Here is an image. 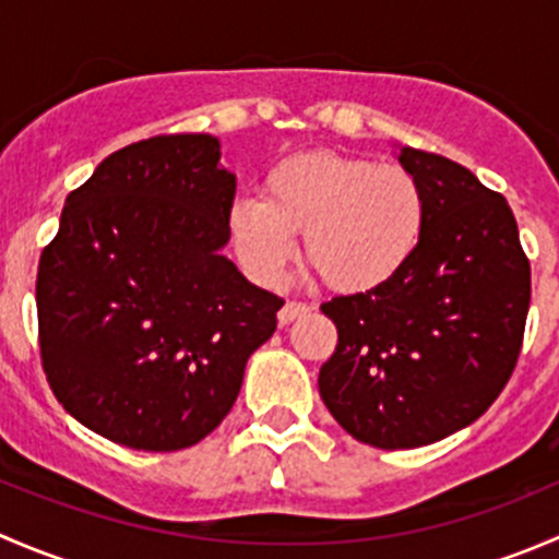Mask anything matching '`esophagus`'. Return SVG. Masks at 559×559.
<instances>
[{
    "mask_svg": "<svg viewBox=\"0 0 559 559\" xmlns=\"http://www.w3.org/2000/svg\"><path fill=\"white\" fill-rule=\"evenodd\" d=\"M308 311H311V306H306V302L289 300V302H286V306L278 311V324H281V326L292 324V321L300 319V316H306Z\"/></svg>",
    "mask_w": 559,
    "mask_h": 559,
    "instance_id": "34e87169",
    "label": "esophagus"
}]
</instances>
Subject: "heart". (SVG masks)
Masks as SVG:
<instances>
[{
  "label": "heart",
  "mask_w": 559,
  "mask_h": 559,
  "mask_svg": "<svg viewBox=\"0 0 559 559\" xmlns=\"http://www.w3.org/2000/svg\"><path fill=\"white\" fill-rule=\"evenodd\" d=\"M430 222L421 180L400 165L335 151L281 159L259 200H235L227 229L238 262L259 284H278L302 235L306 259L343 295L386 289L414 262Z\"/></svg>",
  "instance_id": "1"
}]
</instances>
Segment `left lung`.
Listing matches in <instances>:
<instances>
[{
  "label": "left lung",
  "instance_id": "left-lung-1",
  "mask_svg": "<svg viewBox=\"0 0 559 559\" xmlns=\"http://www.w3.org/2000/svg\"><path fill=\"white\" fill-rule=\"evenodd\" d=\"M430 222L386 289L332 297L337 326L319 394L337 425L376 449H416L473 425L514 373L530 308V262L509 202L467 167L403 145Z\"/></svg>",
  "mask_w": 559,
  "mask_h": 559
}]
</instances>
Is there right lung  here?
I'll return each instance as SVG.
<instances>
[{
    "mask_svg": "<svg viewBox=\"0 0 559 559\" xmlns=\"http://www.w3.org/2000/svg\"><path fill=\"white\" fill-rule=\"evenodd\" d=\"M213 134H159L70 191L37 270L43 370L83 427L140 452L211 436L284 300L222 253L235 175Z\"/></svg>",
    "mask_w": 559,
    "mask_h": 559,
    "instance_id": "1",
    "label": "right lung"
}]
</instances>
